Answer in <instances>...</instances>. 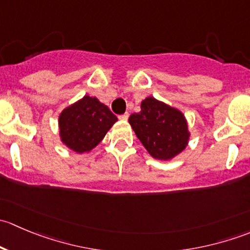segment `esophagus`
I'll return each mask as SVG.
<instances>
[{"label": "esophagus", "mask_w": 250, "mask_h": 250, "mask_svg": "<svg viewBox=\"0 0 250 250\" xmlns=\"http://www.w3.org/2000/svg\"><path fill=\"white\" fill-rule=\"evenodd\" d=\"M128 117H129V115H128L127 112L123 113V115H120V116H118V118H120L121 121H127V120H128Z\"/></svg>", "instance_id": "obj_1"}]
</instances>
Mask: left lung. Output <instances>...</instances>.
<instances>
[{
	"mask_svg": "<svg viewBox=\"0 0 250 250\" xmlns=\"http://www.w3.org/2000/svg\"><path fill=\"white\" fill-rule=\"evenodd\" d=\"M129 123L144 147L157 160H172L185 150L190 138L183 112L152 97L141 102V111L130 115Z\"/></svg>",
	"mask_w": 250,
	"mask_h": 250,
	"instance_id": "1",
	"label": "left lung"
}]
</instances>
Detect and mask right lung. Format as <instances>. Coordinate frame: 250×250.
I'll list each match as a JSON object with an SVG mask.
<instances>
[{
  "label": "right lung",
  "mask_w": 250,
  "mask_h": 250,
  "mask_svg": "<svg viewBox=\"0 0 250 250\" xmlns=\"http://www.w3.org/2000/svg\"><path fill=\"white\" fill-rule=\"evenodd\" d=\"M116 121L117 117L106 105L95 97L84 95L60 113V139L75 152H89L104 139Z\"/></svg>",
  "instance_id": "1"
}]
</instances>
